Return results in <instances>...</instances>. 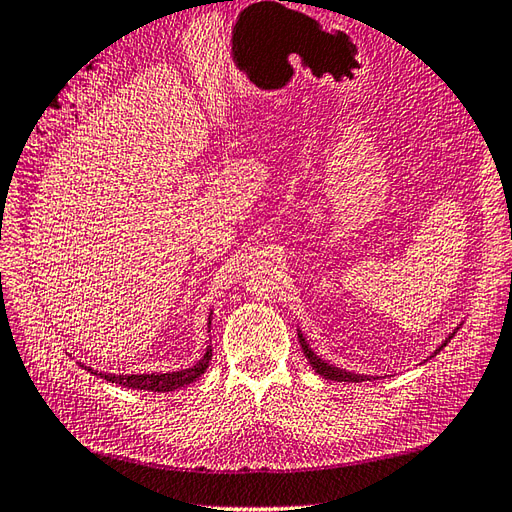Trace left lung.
Instances as JSON below:
<instances>
[{
    "label": "left lung",
    "mask_w": 512,
    "mask_h": 512,
    "mask_svg": "<svg viewBox=\"0 0 512 512\" xmlns=\"http://www.w3.org/2000/svg\"><path fill=\"white\" fill-rule=\"evenodd\" d=\"M459 330V326L453 330V333H450L444 342H442V346H439L433 355H437L439 350H442L450 339L455 337V333ZM299 344H302V350H304V355H306V359L310 362V366H313V370L315 373H319L322 377H326V379H333V382H370V375H357V373H350V370H346V368H337V366H333V364H328L326 359H322L319 355H315V350L308 346V342H306V337L302 335V330H299ZM375 379V377H373Z\"/></svg>",
    "instance_id": "left-lung-1"
}]
</instances>
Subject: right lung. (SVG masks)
Returning a JSON list of instances; mask_svg holds the SVG:
<instances>
[{
	"instance_id": "obj_1",
	"label": "right lung",
	"mask_w": 512,
	"mask_h": 512,
	"mask_svg": "<svg viewBox=\"0 0 512 512\" xmlns=\"http://www.w3.org/2000/svg\"><path fill=\"white\" fill-rule=\"evenodd\" d=\"M208 326H210V317H208ZM210 357H213V348L206 346V353L202 355L197 364L182 368V370H173V373H144V375H113V373H97L90 366H84L82 362H77L82 368H88V373L104 377L106 382H113L126 388H137V390H153V393H170V390H177L186 384H193L197 377H202L208 368Z\"/></svg>"
}]
</instances>
